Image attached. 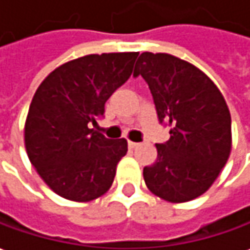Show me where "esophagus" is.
Segmentation results:
<instances>
[{"label":"esophagus","instance_id":"1","mask_svg":"<svg viewBox=\"0 0 250 250\" xmlns=\"http://www.w3.org/2000/svg\"><path fill=\"white\" fill-rule=\"evenodd\" d=\"M139 144L138 142H132V141H128V147L130 149H135V147H138Z\"/></svg>","mask_w":250,"mask_h":250}]
</instances>
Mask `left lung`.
<instances>
[{
  "mask_svg": "<svg viewBox=\"0 0 250 250\" xmlns=\"http://www.w3.org/2000/svg\"><path fill=\"white\" fill-rule=\"evenodd\" d=\"M134 75L153 96L171 137L157 144V160L144 168L147 189L168 203H186L216 181L231 152V116L216 84L201 69L172 54L144 52Z\"/></svg>",
  "mask_w": 250,
  "mask_h": 250,
  "instance_id": "8db88e82",
  "label": "left lung"
}]
</instances>
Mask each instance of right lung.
Segmentation results:
<instances>
[{"instance_id": "1", "label": "right lung", "mask_w": 250, "mask_h": 250, "mask_svg": "<svg viewBox=\"0 0 250 250\" xmlns=\"http://www.w3.org/2000/svg\"><path fill=\"white\" fill-rule=\"evenodd\" d=\"M138 54H89L68 61L35 91L25 119V150L56 194L87 203L112 186L127 141L105 138L90 127L104 115L106 100L130 78Z\"/></svg>"}]
</instances>
